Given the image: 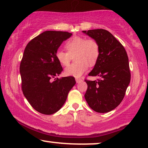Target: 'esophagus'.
Masks as SVG:
<instances>
[{
  "label": "esophagus",
  "instance_id": "34e87169",
  "mask_svg": "<svg viewBox=\"0 0 148 148\" xmlns=\"http://www.w3.org/2000/svg\"><path fill=\"white\" fill-rule=\"evenodd\" d=\"M75 81H76L77 83H79V82H81L82 81V79H81V78H75Z\"/></svg>",
  "mask_w": 148,
  "mask_h": 148
}]
</instances>
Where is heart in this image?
<instances>
[{
	"label": "heart",
	"mask_w": 148,
	"mask_h": 148,
	"mask_svg": "<svg viewBox=\"0 0 148 148\" xmlns=\"http://www.w3.org/2000/svg\"><path fill=\"white\" fill-rule=\"evenodd\" d=\"M67 52L58 50L56 58L62 66L70 63L71 56H75L77 62L67 66L64 73L67 76L79 77L88 70L89 64L94 65L100 55V47L96 40L75 36L68 40L64 45Z\"/></svg>",
	"instance_id": "b5f03b06"
}]
</instances>
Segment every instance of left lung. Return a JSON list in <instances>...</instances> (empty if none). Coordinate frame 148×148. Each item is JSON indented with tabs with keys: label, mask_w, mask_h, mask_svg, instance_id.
<instances>
[{
	"label": "left lung",
	"mask_w": 148,
	"mask_h": 148,
	"mask_svg": "<svg viewBox=\"0 0 148 148\" xmlns=\"http://www.w3.org/2000/svg\"><path fill=\"white\" fill-rule=\"evenodd\" d=\"M83 33L96 40L100 47L99 57L88 74L99 79L85 80L88 84L85 98L96 112H110L122 102L130 83L128 56L122 44L107 30L91 29Z\"/></svg>",
	"instance_id": "obj_1"
}]
</instances>
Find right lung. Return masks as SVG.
I'll return each instance as SVG.
<instances>
[{
  "label": "right lung",
  "mask_w": 148,
  "mask_h": 148,
  "mask_svg": "<svg viewBox=\"0 0 148 148\" xmlns=\"http://www.w3.org/2000/svg\"><path fill=\"white\" fill-rule=\"evenodd\" d=\"M71 36L66 32H44L24 50L20 64L22 91L31 106L42 114H52L59 110L76 84L72 76L55 78L62 71L56 52Z\"/></svg>",
  "instance_id": "right-lung-1"
}]
</instances>
